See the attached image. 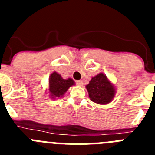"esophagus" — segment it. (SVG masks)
Instances as JSON below:
<instances>
[{
    "instance_id": "esophagus-1",
    "label": "esophagus",
    "mask_w": 155,
    "mask_h": 155,
    "mask_svg": "<svg viewBox=\"0 0 155 155\" xmlns=\"http://www.w3.org/2000/svg\"><path fill=\"white\" fill-rule=\"evenodd\" d=\"M76 84H77V85L82 86V85H83V81H81V80L76 81Z\"/></svg>"
}]
</instances>
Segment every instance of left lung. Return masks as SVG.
Masks as SVG:
<instances>
[{
  "instance_id": "1",
  "label": "left lung",
  "mask_w": 155,
  "mask_h": 155,
  "mask_svg": "<svg viewBox=\"0 0 155 155\" xmlns=\"http://www.w3.org/2000/svg\"><path fill=\"white\" fill-rule=\"evenodd\" d=\"M90 99L100 105H105L112 102L116 94L115 87L107 77L100 73L93 77L86 85Z\"/></svg>"
}]
</instances>
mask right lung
Wrapping results in <instances>:
<instances>
[{
  "label": "right lung",
  "mask_w": 155,
  "mask_h": 155,
  "mask_svg": "<svg viewBox=\"0 0 155 155\" xmlns=\"http://www.w3.org/2000/svg\"><path fill=\"white\" fill-rule=\"evenodd\" d=\"M74 84L75 82L71 78H62L61 74L54 71L50 74L49 78V91L50 98H56L62 97L68 88Z\"/></svg>",
  "instance_id": "1"
}]
</instances>
